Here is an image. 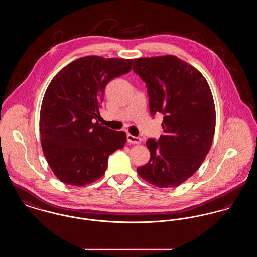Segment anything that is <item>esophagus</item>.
Instances as JSON below:
<instances>
[{"label":"esophagus","instance_id":"34e87169","mask_svg":"<svg viewBox=\"0 0 257 257\" xmlns=\"http://www.w3.org/2000/svg\"><path fill=\"white\" fill-rule=\"evenodd\" d=\"M126 138H127V141L130 143H135V144H140V143H141V139L139 138V137H135V136L128 134Z\"/></svg>","mask_w":257,"mask_h":257}]
</instances>
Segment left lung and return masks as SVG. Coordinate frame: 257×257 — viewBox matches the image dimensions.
Instances as JSON below:
<instances>
[{
	"label": "left lung",
	"instance_id": "left-lung-1",
	"mask_svg": "<svg viewBox=\"0 0 257 257\" xmlns=\"http://www.w3.org/2000/svg\"><path fill=\"white\" fill-rule=\"evenodd\" d=\"M134 71L146 83L150 114H163V134L149 139V162L140 177L160 187H176L189 179L210 150L216 111L209 84L191 65L173 55L139 58Z\"/></svg>",
	"mask_w": 257,
	"mask_h": 257
}]
</instances>
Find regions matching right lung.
Returning <instances> with one entry per match:
<instances>
[{
  "label": "right lung",
  "instance_id": "obj_1",
  "mask_svg": "<svg viewBox=\"0 0 257 257\" xmlns=\"http://www.w3.org/2000/svg\"><path fill=\"white\" fill-rule=\"evenodd\" d=\"M133 61L86 56L51 80L40 110V140L47 162L62 183L83 187L97 181L109 156L124 146L126 134L101 125L97 118L106 85L132 70Z\"/></svg>",
  "mask_w": 257,
  "mask_h": 257
}]
</instances>
